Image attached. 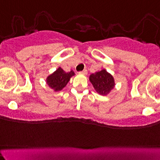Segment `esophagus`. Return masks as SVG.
I'll use <instances>...</instances> for the list:
<instances>
[{
    "mask_svg": "<svg viewBox=\"0 0 160 160\" xmlns=\"http://www.w3.org/2000/svg\"><path fill=\"white\" fill-rule=\"evenodd\" d=\"M80 74H83V75H86L87 73H88V70H86V69H84L83 71H80Z\"/></svg>",
    "mask_w": 160,
    "mask_h": 160,
    "instance_id": "1",
    "label": "esophagus"
}]
</instances>
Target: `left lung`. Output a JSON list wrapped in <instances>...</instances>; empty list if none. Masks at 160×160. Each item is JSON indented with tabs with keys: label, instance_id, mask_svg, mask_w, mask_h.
<instances>
[{
	"label": "left lung",
	"instance_id": "obj_1",
	"mask_svg": "<svg viewBox=\"0 0 160 160\" xmlns=\"http://www.w3.org/2000/svg\"><path fill=\"white\" fill-rule=\"evenodd\" d=\"M89 80L95 90L103 96L108 94L115 86L113 76L104 69L90 74Z\"/></svg>",
	"mask_w": 160,
	"mask_h": 160
}]
</instances>
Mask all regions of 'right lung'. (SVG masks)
I'll list each match as a JSON object with an SVG mask.
<instances>
[{"label": "right lung", "instance_id": "obj_1", "mask_svg": "<svg viewBox=\"0 0 160 160\" xmlns=\"http://www.w3.org/2000/svg\"><path fill=\"white\" fill-rule=\"evenodd\" d=\"M74 75L75 73L72 70L67 72L61 67H59L55 72L48 76L46 83L50 88L54 90V91H59L67 86L71 77Z\"/></svg>", "mask_w": 160, "mask_h": 160}]
</instances>
